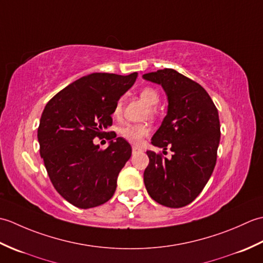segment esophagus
<instances>
[{"label":"esophagus","mask_w":263,"mask_h":263,"mask_svg":"<svg viewBox=\"0 0 263 263\" xmlns=\"http://www.w3.org/2000/svg\"><path fill=\"white\" fill-rule=\"evenodd\" d=\"M141 152H142L141 148L136 147V146L132 147V154H137V153H141Z\"/></svg>","instance_id":"esophagus-1"}]
</instances>
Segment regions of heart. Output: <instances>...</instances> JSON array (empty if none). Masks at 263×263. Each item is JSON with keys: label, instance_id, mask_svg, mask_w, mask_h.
Segmentation results:
<instances>
[{"label": "heart", "instance_id": "obj_1", "mask_svg": "<svg viewBox=\"0 0 263 263\" xmlns=\"http://www.w3.org/2000/svg\"><path fill=\"white\" fill-rule=\"evenodd\" d=\"M139 97H140L144 103L149 105L150 107H156L159 104L160 96L158 91L153 87H144L140 91H139ZM122 107H123V100L119 99L116 102L114 109H113V116L120 117L122 114ZM152 114L156 113V109H150ZM150 132V126L148 124H126L120 128V135L126 139L127 141L131 143H140L143 138H146Z\"/></svg>", "mask_w": 263, "mask_h": 263}]
</instances>
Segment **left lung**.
I'll use <instances>...</instances> for the list:
<instances>
[{
  "label": "left lung",
  "instance_id": "left-lung-1",
  "mask_svg": "<svg viewBox=\"0 0 263 263\" xmlns=\"http://www.w3.org/2000/svg\"><path fill=\"white\" fill-rule=\"evenodd\" d=\"M143 79L161 85L168 98L167 115L152 143L173 153L167 159L147 152L144 185L156 202L182 208L198 197L214 172L220 140L218 109L203 87L175 70L150 72Z\"/></svg>",
  "mask_w": 263,
  "mask_h": 263
}]
</instances>
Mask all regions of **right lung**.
I'll use <instances>...</instances> for the list:
<instances>
[{
	"label": "right lung",
	"mask_w": 263,
	"mask_h": 263,
	"mask_svg": "<svg viewBox=\"0 0 263 263\" xmlns=\"http://www.w3.org/2000/svg\"><path fill=\"white\" fill-rule=\"evenodd\" d=\"M128 76L91 73L70 83L45 106L38 127L39 152L55 190L78 208L98 206L113 197L117 176L132 148L110 132L106 149L93 144L113 124L114 106L132 87Z\"/></svg>",
	"instance_id": "1"
}]
</instances>
